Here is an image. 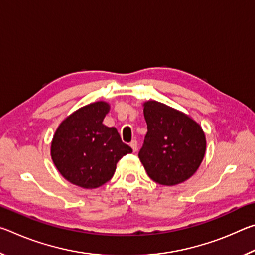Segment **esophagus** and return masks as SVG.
I'll return each mask as SVG.
<instances>
[{
	"label": "esophagus",
	"mask_w": 255,
	"mask_h": 255,
	"mask_svg": "<svg viewBox=\"0 0 255 255\" xmlns=\"http://www.w3.org/2000/svg\"><path fill=\"white\" fill-rule=\"evenodd\" d=\"M130 147L132 148L133 152H136L137 148H138V143H137V140H136V139L131 140V143H130Z\"/></svg>",
	"instance_id": "obj_1"
}]
</instances>
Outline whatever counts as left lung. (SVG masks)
<instances>
[{"label":"left lung","mask_w":255,"mask_h":255,"mask_svg":"<svg viewBox=\"0 0 255 255\" xmlns=\"http://www.w3.org/2000/svg\"><path fill=\"white\" fill-rule=\"evenodd\" d=\"M144 116L147 133L138 157L149 178L164 185L188 180L205 156L201 127L187 115L157 101L145 103Z\"/></svg>","instance_id":"8db88e82"}]
</instances>
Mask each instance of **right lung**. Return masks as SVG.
Instances as JSON below:
<instances>
[{"label": "right lung", "instance_id": "obj_1", "mask_svg": "<svg viewBox=\"0 0 255 255\" xmlns=\"http://www.w3.org/2000/svg\"><path fill=\"white\" fill-rule=\"evenodd\" d=\"M109 105L99 101L81 108L59 125L51 143V158L71 183L94 189L114 175L120 158L132 152L115 127L102 124Z\"/></svg>", "mask_w": 255, "mask_h": 255}]
</instances>
